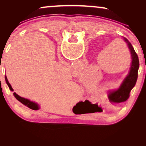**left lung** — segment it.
<instances>
[{
    "instance_id": "8db88e82",
    "label": "left lung",
    "mask_w": 146,
    "mask_h": 146,
    "mask_svg": "<svg viewBox=\"0 0 146 146\" xmlns=\"http://www.w3.org/2000/svg\"><path fill=\"white\" fill-rule=\"evenodd\" d=\"M123 40L128 46L131 56V63L130 70L128 74L123 80L120 87L117 90L111 92L110 94V99L113 102L120 103L126 101L129 97V93L131 89L134 87L136 83L137 76H138V69L139 66V59L137 54L133 49L131 44L129 42L126 38L123 37Z\"/></svg>"
}]
</instances>
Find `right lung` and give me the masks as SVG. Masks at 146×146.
I'll return each mask as SVG.
<instances>
[{
    "label": "right lung",
    "instance_id": "1",
    "mask_svg": "<svg viewBox=\"0 0 146 146\" xmlns=\"http://www.w3.org/2000/svg\"><path fill=\"white\" fill-rule=\"evenodd\" d=\"M5 80H6V82H7V84L8 86L9 87L10 90H11V91H13V88H12L11 85L10 84L9 81H8V79H7V76H5ZM13 95L15 96L16 99L18 100H19V102H21L23 104L25 105L26 106H27L28 108H31L32 110H37L39 109L38 105L36 103L33 102H31V100H29L24 98H22L21 96H19L17 94H16L15 92L13 93Z\"/></svg>",
    "mask_w": 146,
    "mask_h": 146
}]
</instances>
